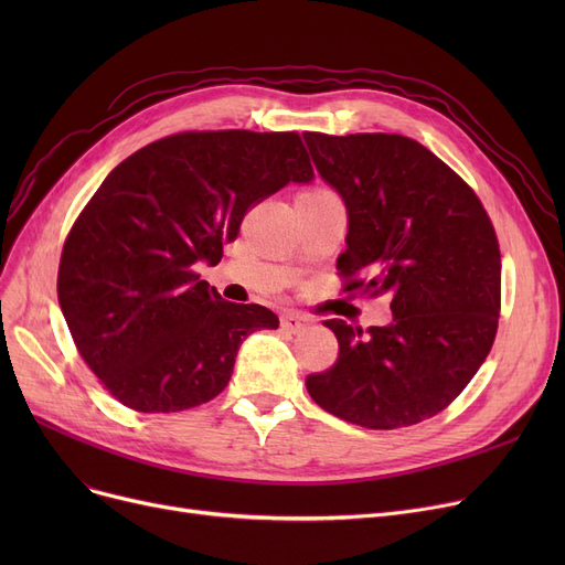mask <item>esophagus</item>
<instances>
[{
  "label": "esophagus",
  "instance_id": "esophagus-1",
  "mask_svg": "<svg viewBox=\"0 0 565 565\" xmlns=\"http://www.w3.org/2000/svg\"><path fill=\"white\" fill-rule=\"evenodd\" d=\"M311 322H313V320H311L309 316H305V313L288 311V313L281 316V328H284L288 334H298V332L307 330Z\"/></svg>",
  "mask_w": 565,
  "mask_h": 565
}]
</instances>
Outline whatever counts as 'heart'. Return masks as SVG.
I'll return each instance as SVG.
<instances>
[{
  "instance_id": "b5f03b06",
  "label": "heart",
  "mask_w": 565,
  "mask_h": 565,
  "mask_svg": "<svg viewBox=\"0 0 565 565\" xmlns=\"http://www.w3.org/2000/svg\"><path fill=\"white\" fill-rule=\"evenodd\" d=\"M313 192H328V190H313Z\"/></svg>"
}]
</instances>
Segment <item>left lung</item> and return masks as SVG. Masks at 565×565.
<instances>
[{
	"mask_svg": "<svg viewBox=\"0 0 565 565\" xmlns=\"http://www.w3.org/2000/svg\"><path fill=\"white\" fill-rule=\"evenodd\" d=\"M348 213L337 267L348 290L387 295L392 322L366 334L328 320L337 364L307 377L334 417L394 430L435 417L486 362L497 334L501 258L486 207L462 178L403 135L305 132Z\"/></svg>",
	"mask_w": 565,
	"mask_h": 565,
	"instance_id": "left-lung-1",
	"label": "left lung"
}]
</instances>
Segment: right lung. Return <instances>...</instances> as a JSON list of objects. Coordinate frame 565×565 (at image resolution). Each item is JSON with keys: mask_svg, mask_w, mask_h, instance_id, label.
I'll return each instance as SVG.
<instances>
[{"mask_svg": "<svg viewBox=\"0 0 565 565\" xmlns=\"http://www.w3.org/2000/svg\"><path fill=\"white\" fill-rule=\"evenodd\" d=\"M311 181L298 132H181L109 171L66 237L56 295L116 401L178 412L224 392L237 348L279 318L222 300L196 265L222 260L249 205Z\"/></svg>", "mask_w": 565, "mask_h": 565, "instance_id": "1", "label": "right lung"}]
</instances>
